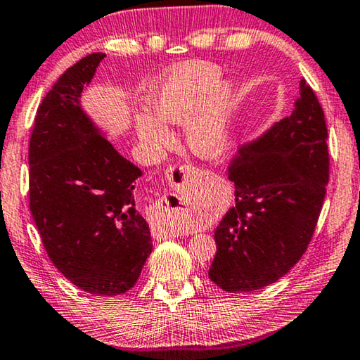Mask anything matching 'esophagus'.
Instances as JSON below:
<instances>
[{
  "mask_svg": "<svg viewBox=\"0 0 360 360\" xmlns=\"http://www.w3.org/2000/svg\"><path fill=\"white\" fill-rule=\"evenodd\" d=\"M198 176V171L195 168L191 167H171L167 171V181L169 182V186L173 189L178 191L181 195H176L174 198V205H186L187 195H189V187L192 186V182L195 181V178ZM169 207V203H168ZM153 233H155L157 238L160 240H165V238H171L176 237V232L173 229H169L167 226L158 227V229H153Z\"/></svg>",
  "mask_w": 360,
  "mask_h": 360,
  "instance_id": "34e87169",
  "label": "esophagus"
}]
</instances>
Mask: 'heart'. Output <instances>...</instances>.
<instances>
[{
	"instance_id": "heart-1",
	"label": "heart",
	"mask_w": 360,
	"mask_h": 360,
	"mask_svg": "<svg viewBox=\"0 0 360 360\" xmlns=\"http://www.w3.org/2000/svg\"><path fill=\"white\" fill-rule=\"evenodd\" d=\"M221 67L193 60L176 67L153 84L147 104L153 115L136 117V133L153 152L168 149L173 133L167 123L186 122L191 150L205 160H218L232 146V117L236 88L221 82Z\"/></svg>"
}]
</instances>
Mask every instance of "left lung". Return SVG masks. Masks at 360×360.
I'll list each match as a JSON object with an SVG mask.
<instances>
[{"instance_id":"1","label":"left lung","mask_w":360,"mask_h":360,"mask_svg":"<svg viewBox=\"0 0 360 360\" xmlns=\"http://www.w3.org/2000/svg\"><path fill=\"white\" fill-rule=\"evenodd\" d=\"M328 165L323 110L301 79L292 113L245 142L227 169L236 205L214 232L211 281L229 293L253 292L292 269L316 229Z\"/></svg>"}]
</instances>
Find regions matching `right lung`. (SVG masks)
<instances>
[{
    "label": "right lung",
    "instance_id": "add662e5",
    "mask_svg": "<svg viewBox=\"0 0 360 360\" xmlns=\"http://www.w3.org/2000/svg\"><path fill=\"white\" fill-rule=\"evenodd\" d=\"M104 57L89 54L67 68L38 107L30 211L59 272L83 292L115 296L134 287L152 238L134 202L141 168L113 149L82 105Z\"/></svg>",
    "mask_w": 360,
    "mask_h": 360
}]
</instances>
